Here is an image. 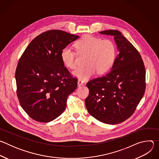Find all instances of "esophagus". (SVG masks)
I'll list each match as a JSON object with an SVG mask.
<instances>
[{"label":"esophagus","mask_w":159,"mask_h":159,"mask_svg":"<svg viewBox=\"0 0 159 159\" xmlns=\"http://www.w3.org/2000/svg\"><path fill=\"white\" fill-rule=\"evenodd\" d=\"M83 84H84V82H83L82 80H78V81H77V85H78V87H80V86L82 85Z\"/></svg>","instance_id":"obj_1"}]
</instances>
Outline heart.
<instances>
[{"label":"heart","mask_w":159,"mask_h":159,"mask_svg":"<svg viewBox=\"0 0 159 159\" xmlns=\"http://www.w3.org/2000/svg\"><path fill=\"white\" fill-rule=\"evenodd\" d=\"M75 48L80 54L87 55L84 67L77 68L72 72V75L81 80H87L98 72L102 74L107 72L113 65L116 58V47L109 39H102L87 34L75 43ZM64 65L73 69L76 66L75 53L69 47L62 48L60 53Z\"/></svg>","instance_id":"heart-1"}]
</instances>
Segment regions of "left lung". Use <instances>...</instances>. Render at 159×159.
Here are the masks:
<instances>
[{
	"label": "left lung",
	"mask_w": 159,
	"mask_h": 159,
	"mask_svg": "<svg viewBox=\"0 0 159 159\" xmlns=\"http://www.w3.org/2000/svg\"><path fill=\"white\" fill-rule=\"evenodd\" d=\"M99 33L114 37L119 54L109 73L87 84L90 93L85 106L96 120L115 125L129 118L143 98L145 69L139 52L120 31Z\"/></svg>",
	"instance_id": "left-lung-1"
}]
</instances>
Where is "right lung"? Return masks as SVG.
I'll return each instance as SVG.
<instances>
[{
	"mask_svg": "<svg viewBox=\"0 0 159 159\" xmlns=\"http://www.w3.org/2000/svg\"><path fill=\"white\" fill-rule=\"evenodd\" d=\"M79 38L61 30L47 31L31 41L19 59L15 74L17 96L34 120L48 123L58 117L77 88V80L65 67L60 53Z\"/></svg>",
	"mask_w": 159,
	"mask_h": 159,
	"instance_id": "obj_1",
	"label": "right lung"
}]
</instances>
